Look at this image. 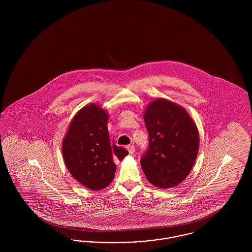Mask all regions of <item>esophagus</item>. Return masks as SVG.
<instances>
[{
    "label": "esophagus",
    "instance_id": "obj_1",
    "mask_svg": "<svg viewBox=\"0 0 252 252\" xmlns=\"http://www.w3.org/2000/svg\"><path fill=\"white\" fill-rule=\"evenodd\" d=\"M126 149L128 150L129 155H133V154H134V152H135V147H134V145H127V146H126Z\"/></svg>",
    "mask_w": 252,
    "mask_h": 252
}]
</instances>
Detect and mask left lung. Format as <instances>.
I'll return each instance as SVG.
<instances>
[{
    "instance_id": "obj_1",
    "label": "left lung",
    "mask_w": 252,
    "mask_h": 252,
    "mask_svg": "<svg viewBox=\"0 0 252 252\" xmlns=\"http://www.w3.org/2000/svg\"><path fill=\"white\" fill-rule=\"evenodd\" d=\"M149 136L141 165L148 181L160 189L172 188L191 172L199 148L195 123L180 105L157 98L145 108Z\"/></svg>"
}]
</instances>
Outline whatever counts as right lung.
I'll use <instances>...</instances> for the list:
<instances>
[{
	"mask_svg": "<svg viewBox=\"0 0 252 252\" xmlns=\"http://www.w3.org/2000/svg\"><path fill=\"white\" fill-rule=\"evenodd\" d=\"M108 113L95 104L81 108L73 116L62 142L65 165L81 185L93 191L108 186L114 178L116 164L128 151L110 144Z\"/></svg>",
	"mask_w": 252,
	"mask_h": 252,
	"instance_id": "obj_1",
	"label": "right lung"
}]
</instances>
